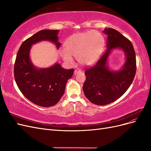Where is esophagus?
<instances>
[{
  "label": "esophagus",
  "instance_id": "34e87169",
  "mask_svg": "<svg viewBox=\"0 0 151 151\" xmlns=\"http://www.w3.org/2000/svg\"><path fill=\"white\" fill-rule=\"evenodd\" d=\"M81 72V70L80 69H79V68H77V69H76V70H74V74L76 75L77 74H78V73H79V72Z\"/></svg>",
  "mask_w": 151,
  "mask_h": 151
}]
</instances>
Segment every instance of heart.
<instances>
[{
  "label": "heart",
  "mask_w": 151,
  "mask_h": 151,
  "mask_svg": "<svg viewBox=\"0 0 151 151\" xmlns=\"http://www.w3.org/2000/svg\"><path fill=\"white\" fill-rule=\"evenodd\" d=\"M104 45L103 35L96 31L77 33L68 37L64 43L65 50L59 51L62 58L73 64L72 57L83 65H91L97 61Z\"/></svg>",
  "instance_id": "1"
}]
</instances>
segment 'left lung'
Instances as JSON below:
<instances>
[{
	"instance_id": "1",
	"label": "left lung",
	"mask_w": 151,
	"mask_h": 151,
	"mask_svg": "<svg viewBox=\"0 0 151 151\" xmlns=\"http://www.w3.org/2000/svg\"><path fill=\"white\" fill-rule=\"evenodd\" d=\"M108 36L106 50L94 66L85 71L86 77L83 91L89 101L103 106L114 102L129 89L136 73L135 53L130 41L118 31L105 28ZM124 52L126 61L121 69L111 70L107 65L109 55L113 49Z\"/></svg>"
}]
</instances>
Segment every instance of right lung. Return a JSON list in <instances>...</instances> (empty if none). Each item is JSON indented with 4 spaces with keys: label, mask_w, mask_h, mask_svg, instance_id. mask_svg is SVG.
<instances>
[{
    "label": "right lung",
    "mask_w": 151,
    "mask_h": 151,
    "mask_svg": "<svg viewBox=\"0 0 151 151\" xmlns=\"http://www.w3.org/2000/svg\"><path fill=\"white\" fill-rule=\"evenodd\" d=\"M58 33L59 30H41L26 40L17 53L14 71L16 84L27 99L40 106H52L60 101L74 73V69H65L58 63L48 68L36 67L30 59L32 45L42 41L52 42L58 49Z\"/></svg>",
    "instance_id": "obj_1"
}]
</instances>
